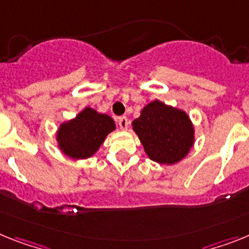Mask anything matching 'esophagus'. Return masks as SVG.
Segmentation results:
<instances>
[{
	"instance_id": "1",
	"label": "esophagus",
	"mask_w": 249,
	"mask_h": 249,
	"mask_svg": "<svg viewBox=\"0 0 249 249\" xmlns=\"http://www.w3.org/2000/svg\"><path fill=\"white\" fill-rule=\"evenodd\" d=\"M118 124L119 126H120V129L125 130V129H127V126H129V120H127L126 116H120V118L118 119Z\"/></svg>"
}]
</instances>
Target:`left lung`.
<instances>
[{
    "label": "left lung",
    "instance_id": "8db88e82",
    "mask_svg": "<svg viewBox=\"0 0 249 249\" xmlns=\"http://www.w3.org/2000/svg\"><path fill=\"white\" fill-rule=\"evenodd\" d=\"M133 129L148 157L158 163H177L193 146V125L187 114L158 100L142 110Z\"/></svg>",
    "mask_w": 249,
    "mask_h": 249
}]
</instances>
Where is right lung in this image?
Returning <instances> with one entry per match:
<instances>
[{
    "mask_svg": "<svg viewBox=\"0 0 249 249\" xmlns=\"http://www.w3.org/2000/svg\"><path fill=\"white\" fill-rule=\"evenodd\" d=\"M115 129V123L105 114L86 107L76 118L61 125L57 142L65 154L75 159L91 157L100 148L107 134Z\"/></svg>",
    "mask_w": 249,
    "mask_h": 249,
    "instance_id": "1",
    "label": "right lung"
}]
</instances>
